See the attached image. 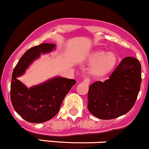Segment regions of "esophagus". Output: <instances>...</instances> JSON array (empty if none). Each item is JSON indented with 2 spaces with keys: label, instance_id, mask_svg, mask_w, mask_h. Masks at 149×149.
I'll use <instances>...</instances> for the list:
<instances>
[{
  "label": "esophagus",
  "instance_id": "obj_1",
  "mask_svg": "<svg viewBox=\"0 0 149 149\" xmlns=\"http://www.w3.org/2000/svg\"><path fill=\"white\" fill-rule=\"evenodd\" d=\"M90 79H88V78H85V79L83 80V83H85V84H87V85H88L89 83H90Z\"/></svg>",
  "mask_w": 149,
  "mask_h": 149
}]
</instances>
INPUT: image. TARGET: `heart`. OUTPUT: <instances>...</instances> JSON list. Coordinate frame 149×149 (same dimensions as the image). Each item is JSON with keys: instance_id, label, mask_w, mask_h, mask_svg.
Masks as SVG:
<instances>
[{"instance_id": "obj_1", "label": "heart", "mask_w": 149, "mask_h": 149, "mask_svg": "<svg viewBox=\"0 0 149 149\" xmlns=\"http://www.w3.org/2000/svg\"><path fill=\"white\" fill-rule=\"evenodd\" d=\"M89 61L92 63L90 74L94 77H102L113 70L118 59L115 52H106L103 49H97L90 54Z\"/></svg>"}]
</instances>
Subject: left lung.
<instances>
[{"label": "left lung", "mask_w": 149, "mask_h": 149, "mask_svg": "<svg viewBox=\"0 0 149 149\" xmlns=\"http://www.w3.org/2000/svg\"><path fill=\"white\" fill-rule=\"evenodd\" d=\"M141 83V66L132 57L124 58L104 82L89 87L88 109L98 118L110 120L127 113L134 107Z\"/></svg>", "instance_id": "obj_1"}]
</instances>
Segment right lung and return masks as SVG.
I'll return each instance as SVG.
<instances>
[{"mask_svg":"<svg viewBox=\"0 0 149 149\" xmlns=\"http://www.w3.org/2000/svg\"><path fill=\"white\" fill-rule=\"evenodd\" d=\"M54 46V44L42 43L31 47L13 70L10 85L12 104L19 115L29 123H40L57 115L65 96L76 83L75 80L57 77L28 89L17 79L40 53L51 52Z\"/></svg>","mask_w":149,"mask_h":149,"instance_id":"obj_1","label":"right lung"}]
</instances>
